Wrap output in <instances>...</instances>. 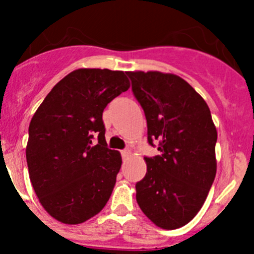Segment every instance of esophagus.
<instances>
[{"label":"esophagus","mask_w":254,"mask_h":254,"mask_svg":"<svg viewBox=\"0 0 254 254\" xmlns=\"http://www.w3.org/2000/svg\"><path fill=\"white\" fill-rule=\"evenodd\" d=\"M131 155V152H130V150H123L122 151V156L123 157H129V156Z\"/></svg>","instance_id":"obj_1"}]
</instances>
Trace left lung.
Here are the masks:
<instances>
[{"label":"left lung","mask_w":254,"mask_h":254,"mask_svg":"<svg viewBox=\"0 0 254 254\" xmlns=\"http://www.w3.org/2000/svg\"><path fill=\"white\" fill-rule=\"evenodd\" d=\"M147 120V140L161 155L145 157L136 183L143 214L165 230L188 224L205 203L216 175L217 131L203 97L187 81L160 71H129Z\"/></svg>","instance_id":"8db88e82"}]
</instances>
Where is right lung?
Returning a JSON list of instances; mask_svg holds the SVG:
<instances>
[{"mask_svg":"<svg viewBox=\"0 0 254 254\" xmlns=\"http://www.w3.org/2000/svg\"><path fill=\"white\" fill-rule=\"evenodd\" d=\"M129 87L123 71L78 68L54 86L33 115L25 148L29 178L58 221L82 224L111 198L122 156L107 147L102 115Z\"/></svg>","mask_w":254,"mask_h":254,"instance_id":"1","label":"right lung"}]
</instances>
